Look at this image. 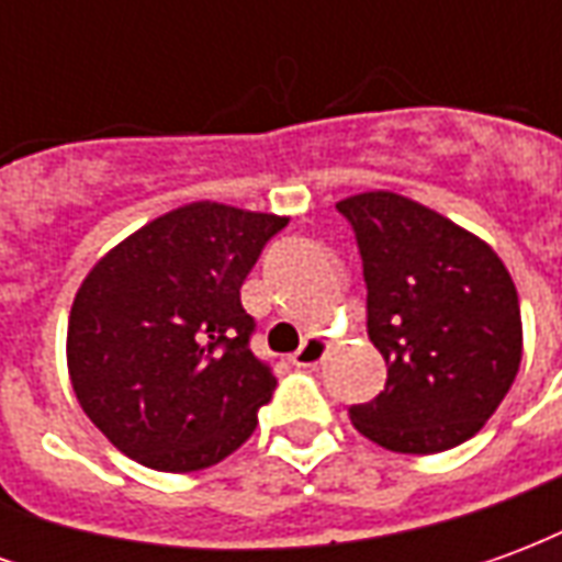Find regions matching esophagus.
<instances>
[{
	"instance_id": "34e87169",
	"label": "esophagus",
	"mask_w": 562,
	"mask_h": 562,
	"mask_svg": "<svg viewBox=\"0 0 562 562\" xmlns=\"http://www.w3.org/2000/svg\"><path fill=\"white\" fill-rule=\"evenodd\" d=\"M330 342L322 337V334H310L304 342H301V349L292 355V361L297 367H318L325 361V355H328Z\"/></svg>"
}]
</instances>
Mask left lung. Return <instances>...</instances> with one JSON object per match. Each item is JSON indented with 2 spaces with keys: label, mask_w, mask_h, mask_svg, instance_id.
I'll return each mask as SVG.
<instances>
[{
  "label": "left lung",
  "mask_w": 562,
  "mask_h": 562,
  "mask_svg": "<svg viewBox=\"0 0 562 562\" xmlns=\"http://www.w3.org/2000/svg\"><path fill=\"white\" fill-rule=\"evenodd\" d=\"M364 258L367 328L389 364L355 430L401 454L467 442L496 413L524 355L518 289L479 234L389 189L337 201Z\"/></svg>",
  "instance_id": "1"
}]
</instances>
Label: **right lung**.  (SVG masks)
I'll list each match as a JSON object with an SVG mask.
<instances>
[{"label":"right lung","mask_w":562,"mask_h":562,"mask_svg":"<svg viewBox=\"0 0 562 562\" xmlns=\"http://www.w3.org/2000/svg\"><path fill=\"white\" fill-rule=\"evenodd\" d=\"M289 216L220 201L168 210L108 249L68 313V379L108 442L159 472L244 446L277 376L249 349L240 285Z\"/></svg>","instance_id":"1"}]
</instances>
